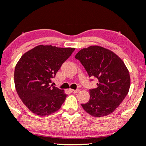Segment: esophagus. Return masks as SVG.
I'll use <instances>...</instances> for the list:
<instances>
[{"mask_svg":"<svg viewBox=\"0 0 146 146\" xmlns=\"http://www.w3.org/2000/svg\"><path fill=\"white\" fill-rule=\"evenodd\" d=\"M71 91L73 94H77L79 92V90H71Z\"/></svg>","mask_w":146,"mask_h":146,"instance_id":"obj_1","label":"esophagus"}]
</instances>
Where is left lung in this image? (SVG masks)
I'll list each match as a JSON object with an SVG mask.
<instances>
[{"label": "left lung", "instance_id": "obj_1", "mask_svg": "<svg viewBox=\"0 0 146 146\" xmlns=\"http://www.w3.org/2000/svg\"><path fill=\"white\" fill-rule=\"evenodd\" d=\"M75 58L80 61L90 77L98 81L97 88L89 90L90 98L86 104H82L83 108L93 117L112 113L129 90V73L124 62L113 52L98 46L82 49Z\"/></svg>", "mask_w": 146, "mask_h": 146}]
</instances>
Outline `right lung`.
<instances>
[{
  "label": "right lung",
  "instance_id": "1",
  "mask_svg": "<svg viewBox=\"0 0 146 146\" xmlns=\"http://www.w3.org/2000/svg\"><path fill=\"white\" fill-rule=\"evenodd\" d=\"M74 50L39 45L21 57L15 69L14 82L20 99L29 110L45 116L60 109L67 95L50 84Z\"/></svg>",
  "mask_w": 146,
  "mask_h": 146
}]
</instances>
